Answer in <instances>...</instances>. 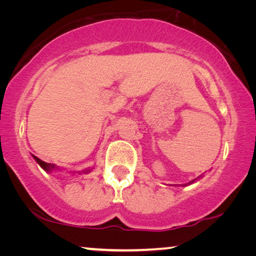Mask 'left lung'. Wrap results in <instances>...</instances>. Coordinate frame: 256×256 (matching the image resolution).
<instances>
[{"instance_id": "8db88e82", "label": "left lung", "mask_w": 256, "mask_h": 256, "mask_svg": "<svg viewBox=\"0 0 256 256\" xmlns=\"http://www.w3.org/2000/svg\"><path fill=\"white\" fill-rule=\"evenodd\" d=\"M198 180V178H196V180H191V182H190V183H188V185H190V184H192V183H194V182H196V180ZM184 186H186V185H184Z\"/></svg>"}]
</instances>
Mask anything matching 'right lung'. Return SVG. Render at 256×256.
<instances>
[{
    "label": "right lung",
    "mask_w": 256,
    "mask_h": 256,
    "mask_svg": "<svg viewBox=\"0 0 256 256\" xmlns=\"http://www.w3.org/2000/svg\"><path fill=\"white\" fill-rule=\"evenodd\" d=\"M34 160H36V162L40 164V168H43V169L45 170V171H48V172H50V171H52V170H59V168H57L54 166V164H51V163H45V162H43V160H40L38 158V157H36V156H34ZM92 170V169H86V170H82V174H88L90 171ZM80 174V172H79Z\"/></svg>",
    "instance_id": "right-lung-1"
}]
</instances>
